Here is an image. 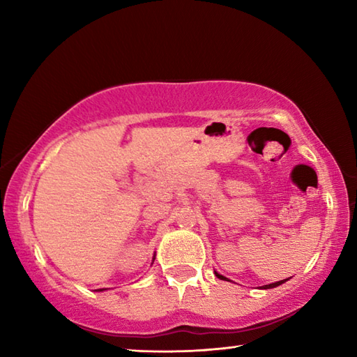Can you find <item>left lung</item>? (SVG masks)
<instances>
[{
  "label": "left lung",
  "instance_id": "8db88e82",
  "mask_svg": "<svg viewBox=\"0 0 357 357\" xmlns=\"http://www.w3.org/2000/svg\"><path fill=\"white\" fill-rule=\"evenodd\" d=\"M215 277H217V279H220V280H228V279H227V277H223L222 274H219V273H217V271H215ZM287 280H289V277H288V279H283V280H279V282L269 283V285H263V287H261V289H269V288H275V287H279V285H282V283H285Z\"/></svg>",
  "mask_w": 357,
  "mask_h": 357
}]
</instances>
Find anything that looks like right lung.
<instances>
[{
  "label": "right lung",
  "mask_w": 357,
  "mask_h": 357,
  "mask_svg": "<svg viewBox=\"0 0 357 357\" xmlns=\"http://www.w3.org/2000/svg\"><path fill=\"white\" fill-rule=\"evenodd\" d=\"M154 258H155V255H154ZM154 258H153V263H154ZM104 289H107V288H100V289H96V291H104Z\"/></svg>",
  "instance_id": "add662e5"
}]
</instances>
